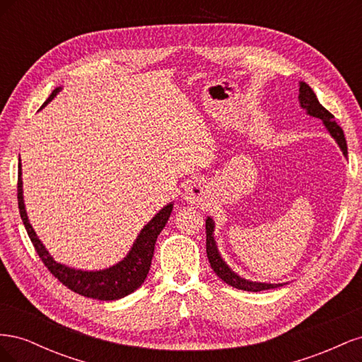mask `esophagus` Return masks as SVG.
Wrapping results in <instances>:
<instances>
[{
	"label": "esophagus",
	"mask_w": 362,
	"mask_h": 362,
	"mask_svg": "<svg viewBox=\"0 0 362 362\" xmlns=\"http://www.w3.org/2000/svg\"><path fill=\"white\" fill-rule=\"evenodd\" d=\"M185 190H187V193L192 194L194 199H199V198H202L204 193H205V185L201 181H193L187 185V189H185Z\"/></svg>",
	"instance_id": "34e87169"
}]
</instances>
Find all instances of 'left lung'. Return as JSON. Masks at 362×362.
<instances>
[{
	"label": "left lung",
	"instance_id": "1",
	"mask_svg": "<svg viewBox=\"0 0 362 362\" xmlns=\"http://www.w3.org/2000/svg\"><path fill=\"white\" fill-rule=\"evenodd\" d=\"M299 100H300V105L302 108H305L308 115L314 116V117H319L323 120V124L326 125V128L329 129L331 136L337 140V144L341 148L343 154L347 156V144H346V137L341 127H339L335 122V117L332 113H329L326 110V108L319 103L317 100L315 93L313 92L311 87L300 81V87H299ZM213 231H214V223L210 217L205 221V233H206V257L208 261H210L211 269L214 270L216 275L221 278L223 282H226L228 286H231L234 288L238 290H245V291H262V290H269V288H276L282 284H262V282H250L246 281L243 278H240L238 275L229 269L225 261L221 258L216 247V242H214V237H213Z\"/></svg>",
	"mask_w": 362,
	"mask_h": 362
}]
</instances>
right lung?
<instances>
[{
	"mask_svg": "<svg viewBox=\"0 0 362 362\" xmlns=\"http://www.w3.org/2000/svg\"><path fill=\"white\" fill-rule=\"evenodd\" d=\"M59 90L60 89L52 90V93L49 95L48 100L43 103L42 107H45L52 98L59 93ZM18 206L21 218H23L31 243L35 246L43 264H45V267L52 273V276H56L64 287H68L74 293L98 300H116L120 298H125L127 294L133 293L144 284L151 267L152 255H154L157 237L163 231L164 225L168 223V218L173 208L172 204L164 206L163 210L152 218L144 229H141L133 249L129 250L127 258L120 261L119 264L100 272H81L59 264L57 261H54L52 257L47 252V249L40 243L36 233L33 231L24 208L21 164L18 172Z\"/></svg>",
	"mask_w": 362,
	"mask_h": 362,
	"instance_id": "right-lung-1",
	"label": "right lung"
}]
</instances>
